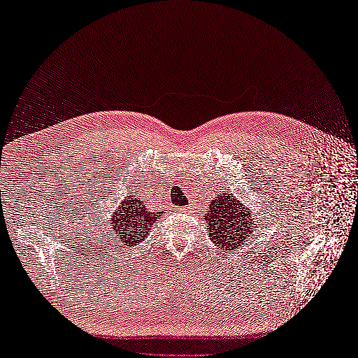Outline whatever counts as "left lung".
Wrapping results in <instances>:
<instances>
[{
	"mask_svg": "<svg viewBox=\"0 0 358 358\" xmlns=\"http://www.w3.org/2000/svg\"><path fill=\"white\" fill-rule=\"evenodd\" d=\"M252 210L231 192H222L208 203V210L203 214L208 225V234L218 252L234 253L239 249L253 232Z\"/></svg>",
	"mask_w": 358,
	"mask_h": 358,
	"instance_id": "left-lung-1",
	"label": "left lung"
}]
</instances>
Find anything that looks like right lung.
<instances>
[{"mask_svg": "<svg viewBox=\"0 0 358 358\" xmlns=\"http://www.w3.org/2000/svg\"><path fill=\"white\" fill-rule=\"evenodd\" d=\"M141 199L143 198L137 195H130V198L119 203L110 218L113 231L126 248L136 246L145 241L151 227L164 215V211L150 213Z\"/></svg>", "mask_w": 358, "mask_h": 358, "instance_id": "add662e5", "label": "right lung"}]
</instances>
